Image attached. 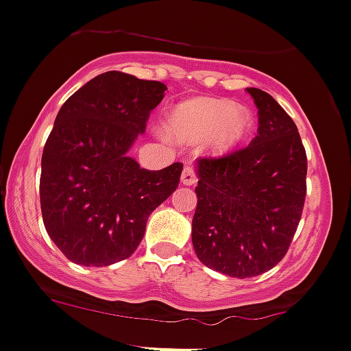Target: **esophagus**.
I'll list each match as a JSON object with an SVG mask.
<instances>
[{"instance_id":"34e87169","label":"esophagus","mask_w":351,"mask_h":351,"mask_svg":"<svg viewBox=\"0 0 351 351\" xmlns=\"http://www.w3.org/2000/svg\"><path fill=\"white\" fill-rule=\"evenodd\" d=\"M197 177H196V172H194V169L189 167V165L184 167L182 174H180V184H184V186H194Z\"/></svg>"}]
</instances>
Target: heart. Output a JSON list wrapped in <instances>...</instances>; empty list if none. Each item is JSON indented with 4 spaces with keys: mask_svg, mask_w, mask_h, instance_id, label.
Listing matches in <instances>:
<instances>
[{
    "mask_svg": "<svg viewBox=\"0 0 351 351\" xmlns=\"http://www.w3.org/2000/svg\"><path fill=\"white\" fill-rule=\"evenodd\" d=\"M165 130L180 143H196L206 138L215 155L241 147L254 130V116L247 107L227 99L196 97L176 106L165 119Z\"/></svg>",
    "mask_w": 351,
    "mask_h": 351,
    "instance_id": "obj_1",
    "label": "heart"
}]
</instances>
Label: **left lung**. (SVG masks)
<instances>
[{"label":"left lung","mask_w":351,"mask_h":351,"mask_svg":"<svg viewBox=\"0 0 351 351\" xmlns=\"http://www.w3.org/2000/svg\"><path fill=\"white\" fill-rule=\"evenodd\" d=\"M247 92L258 107V136L227 157L194 165V252L234 278L258 276L282 261L307 193V157L293 119L269 93Z\"/></svg>","instance_id":"8db88e82"}]
</instances>
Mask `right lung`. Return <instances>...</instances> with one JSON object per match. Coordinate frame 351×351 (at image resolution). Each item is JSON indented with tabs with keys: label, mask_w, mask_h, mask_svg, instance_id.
Here are the masks:
<instances>
[{
	"label": "right lung",
	"mask_w": 351,
	"mask_h": 351,
	"mask_svg": "<svg viewBox=\"0 0 351 351\" xmlns=\"http://www.w3.org/2000/svg\"><path fill=\"white\" fill-rule=\"evenodd\" d=\"M167 86L121 71L95 76L59 109L40 162L44 227L82 266L128 259L152 211L179 184L182 164L147 171L128 155Z\"/></svg>",
	"instance_id": "obj_1"
}]
</instances>
